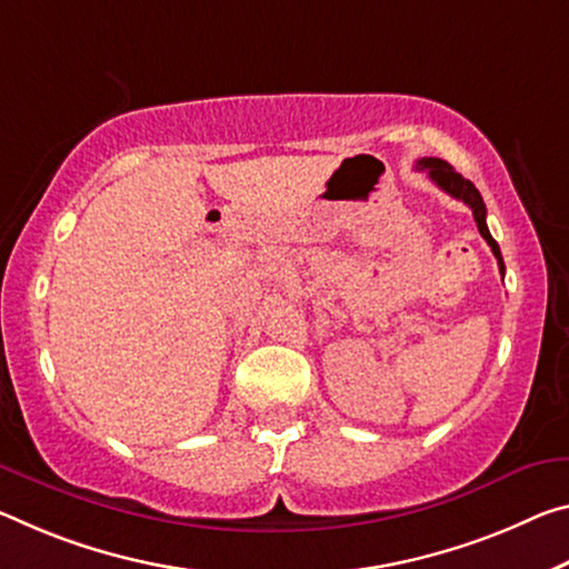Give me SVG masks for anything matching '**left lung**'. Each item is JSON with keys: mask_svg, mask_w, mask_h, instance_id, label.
<instances>
[{"mask_svg": "<svg viewBox=\"0 0 569 569\" xmlns=\"http://www.w3.org/2000/svg\"><path fill=\"white\" fill-rule=\"evenodd\" d=\"M418 169H428V177H430L432 182H436L440 189H443V192H448L450 197H456V200H461V202H466L468 207H471L473 220H476V224H479L481 238H483L486 242H489V248H491V252L496 256V263H499V273L503 276V270H507V266H503L499 242H496V240L491 238L489 228H486V204H483V200H481L479 189L473 187V182H468V179H463L461 174H458V171H456L453 167H450L448 161H443V159H432V157L420 159V161H418Z\"/></svg>", "mask_w": 569, "mask_h": 569, "instance_id": "left-lung-1", "label": "left lung"}]
</instances>
